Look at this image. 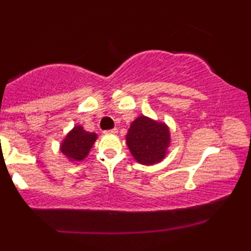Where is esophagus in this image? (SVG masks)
I'll return each instance as SVG.
<instances>
[{
  "label": "esophagus",
  "instance_id": "obj_1",
  "mask_svg": "<svg viewBox=\"0 0 251 251\" xmlns=\"http://www.w3.org/2000/svg\"><path fill=\"white\" fill-rule=\"evenodd\" d=\"M105 133H108V134H116V133H118V129H117V128L107 129V131H105Z\"/></svg>",
  "mask_w": 251,
  "mask_h": 251
}]
</instances>
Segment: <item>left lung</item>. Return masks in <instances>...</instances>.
<instances>
[{"mask_svg":"<svg viewBox=\"0 0 251 251\" xmlns=\"http://www.w3.org/2000/svg\"><path fill=\"white\" fill-rule=\"evenodd\" d=\"M126 144L138 163L153 165L164 159L170 145L169 127L148 117H139L129 126Z\"/></svg>","mask_w":251,"mask_h":251,"instance_id":"1","label":"left lung"}]
</instances>
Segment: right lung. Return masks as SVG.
<instances>
[{
	"label": "right lung",
	"mask_w": 251,
	"mask_h": 251,
	"mask_svg": "<svg viewBox=\"0 0 251 251\" xmlns=\"http://www.w3.org/2000/svg\"><path fill=\"white\" fill-rule=\"evenodd\" d=\"M96 140V133L85 131L82 126H75L63 139L61 152L68 159L73 162H80L83 158H86Z\"/></svg>",
	"instance_id": "right-lung-1"
}]
</instances>
